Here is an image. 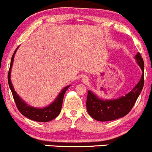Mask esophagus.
Returning a JSON list of instances; mask_svg holds the SVG:
<instances>
[{
  "instance_id": "obj_1",
  "label": "esophagus",
  "mask_w": 152,
  "mask_h": 152,
  "mask_svg": "<svg viewBox=\"0 0 152 152\" xmlns=\"http://www.w3.org/2000/svg\"><path fill=\"white\" fill-rule=\"evenodd\" d=\"M83 82H85V83H87V82L88 81V78H87V77H84V78H83Z\"/></svg>"
}]
</instances>
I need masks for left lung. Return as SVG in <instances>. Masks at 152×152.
Returning <instances> with one entry per match:
<instances>
[{"instance_id":"1","label":"left lung","mask_w":152,"mask_h":152,"mask_svg":"<svg viewBox=\"0 0 152 152\" xmlns=\"http://www.w3.org/2000/svg\"><path fill=\"white\" fill-rule=\"evenodd\" d=\"M143 71L140 81L129 93L115 99H102L88 91L86 99V109L88 114L96 121H108L124 117L132 110L144 86V61L137 53L134 57Z\"/></svg>"}]
</instances>
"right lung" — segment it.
<instances>
[{
	"mask_svg": "<svg viewBox=\"0 0 152 152\" xmlns=\"http://www.w3.org/2000/svg\"><path fill=\"white\" fill-rule=\"evenodd\" d=\"M18 46L17 48L13 53L12 56L11 61H10V65L9 71H8V85L11 90L12 94H13V99L16 104L17 108L19 110L21 114L26 117L30 118L31 120H34L35 121H39V122H48L53 120V118H56L60 114L61 111L62 107V103L63 99H64V94L66 90L71 86V85L64 87L63 89L61 91L58 96L56 99L54 100L53 102H52L50 105L43 108H36L34 106H31L26 103L24 100L20 98L18 95V94L15 92V91L13 88V86L11 83V80H10V73H11V69L13 66V60H14V56L16 53L17 49L18 48Z\"/></svg>",
	"mask_w": 152,
	"mask_h": 152,
	"instance_id": "right-lung-1",
	"label": "right lung"
}]
</instances>
